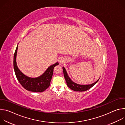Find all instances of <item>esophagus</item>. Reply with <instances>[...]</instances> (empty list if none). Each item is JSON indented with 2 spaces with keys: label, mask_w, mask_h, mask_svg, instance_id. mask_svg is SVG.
Listing matches in <instances>:
<instances>
[{
  "label": "esophagus",
  "mask_w": 125,
  "mask_h": 125,
  "mask_svg": "<svg viewBox=\"0 0 125 125\" xmlns=\"http://www.w3.org/2000/svg\"><path fill=\"white\" fill-rule=\"evenodd\" d=\"M59 62H60V63H63V60L62 59H60L59 60Z\"/></svg>",
  "instance_id": "obj_1"
}]
</instances>
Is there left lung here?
Masks as SVG:
<instances>
[{
	"mask_svg": "<svg viewBox=\"0 0 125 125\" xmlns=\"http://www.w3.org/2000/svg\"><path fill=\"white\" fill-rule=\"evenodd\" d=\"M63 74L64 76L65 79L66 80V82L67 83L68 86L71 88V90L76 91V92H84L86 91L89 89H90L91 87H92L99 80V79L95 82V83L91 84H88V85H81L77 83H76L72 81L70 79V78L69 77L66 70L65 69L64 67H63Z\"/></svg>",
	"mask_w": 125,
	"mask_h": 125,
	"instance_id": "left-lung-1",
	"label": "left lung"
}]
</instances>
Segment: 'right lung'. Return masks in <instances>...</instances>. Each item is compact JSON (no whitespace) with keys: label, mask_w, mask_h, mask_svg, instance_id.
Masks as SVG:
<instances>
[{"label":"right lung","mask_w":125,"mask_h":125,"mask_svg":"<svg viewBox=\"0 0 125 125\" xmlns=\"http://www.w3.org/2000/svg\"><path fill=\"white\" fill-rule=\"evenodd\" d=\"M18 46L15 50L14 55L13 65L15 73L22 86L26 90L32 92L42 93L49 86L50 82L53 73V69L59 63H56L50 66L45 72L41 76L36 78H31L24 75L18 68L16 63V55Z\"/></svg>","instance_id":"add662e5"}]
</instances>
